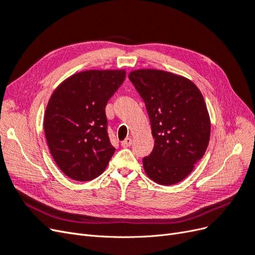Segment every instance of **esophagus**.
Segmentation results:
<instances>
[{
  "mask_svg": "<svg viewBox=\"0 0 255 255\" xmlns=\"http://www.w3.org/2000/svg\"><path fill=\"white\" fill-rule=\"evenodd\" d=\"M130 144H132V139L130 138H126L125 140L121 141V146H123V148H128Z\"/></svg>",
  "mask_w": 255,
  "mask_h": 255,
  "instance_id": "1",
  "label": "esophagus"
}]
</instances>
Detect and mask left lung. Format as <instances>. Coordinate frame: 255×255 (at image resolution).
Masks as SVG:
<instances>
[{
  "mask_svg": "<svg viewBox=\"0 0 255 255\" xmlns=\"http://www.w3.org/2000/svg\"><path fill=\"white\" fill-rule=\"evenodd\" d=\"M128 79L143 100L155 142L142 158L144 171L157 184L179 183L203 157L210 141L203 96L188 79L155 69L133 71Z\"/></svg>",
  "mask_w": 255,
  "mask_h": 255,
  "instance_id": "1",
  "label": "left lung"
}]
</instances>
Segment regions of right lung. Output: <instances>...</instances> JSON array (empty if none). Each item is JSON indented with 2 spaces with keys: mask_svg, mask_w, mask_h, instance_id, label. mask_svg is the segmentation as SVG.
<instances>
[{
  "mask_svg": "<svg viewBox=\"0 0 255 255\" xmlns=\"http://www.w3.org/2000/svg\"><path fill=\"white\" fill-rule=\"evenodd\" d=\"M126 79L125 70L76 73L53 92L44 114V134L55 163L75 181L101 174L115 153L105 107Z\"/></svg>",
  "mask_w": 255,
  "mask_h": 255,
  "instance_id": "add662e5",
  "label": "right lung"
}]
</instances>
